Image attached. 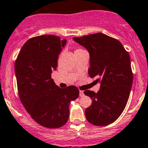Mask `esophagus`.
I'll list each match as a JSON object with an SVG mask.
<instances>
[{
	"instance_id": "obj_1",
	"label": "esophagus",
	"mask_w": 148,
	"mask_h": 148,
	"mask_svg": "<svg viewBox=\"0 0 148 148\" xmlns=\"http://www.w3.org/2000/svg\"><path fill=\"white\" fill-rule=\"evenodd\" d=\"M84 95L83 91H79V97H83Z\"/></svg>"
}]
</instances>
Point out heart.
<instances>
[{
	"instance_id": "obj_1",
	"label": "heart",
	"mask_w": 148,
	"mask_h": 148,
	"mask_svg": "<svg viewBox=\"0 0 148 148\" xmlns=\"http://www.w3.org/2000/svg\"><path fill=\"white\" fill-rule=\"evenodd\" d=\"M83 51V49H77V50L75 51V52H78V51Z\"/></svg>"
}]
</instances>
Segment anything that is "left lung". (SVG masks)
I'll list each match as a JSON object with an SVG mask.
<instances>
[{
	"label": "left lung",
	"instance_id": "left-lung-1",
	"mask_svg": "<svg viewBox=\"0 0 148 148\" xmlns=\"http://www.w3.org/2000/svg\"><path fill=\"white\" fill-rule=\"evenodd\" d=\"M74 40L89 51L88 74L100 83L97 93L84 92L92 100L85 117L94 125H110L120 117L129 99L133 81L129 53L118 40L102 33L74 37Z\"/></svg>",
	"mask_w": 148,
	"mask_h": 148
}]
</instances>
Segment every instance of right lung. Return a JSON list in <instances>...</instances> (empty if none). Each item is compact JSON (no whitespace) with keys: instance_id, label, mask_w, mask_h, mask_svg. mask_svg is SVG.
<instances>
[{"instance_id":"right-lung-1","label":"right lung","mask_w":148,"mask_h":148,"mask_svg":"<svg viewBox=\"0 0 148 148\" xmlns=\"http://www.w3.org/2000/svg\"><path fill=\"white\" fill-rule=\"evenodd\" d=\"M66 44V40L53 35L31 38L21 48L15 63L21 101L31 117L47 128L60 127L66 123L70 102L79 95L77 86L62 89L51 79Z\"/></svg>"}]
</instances>
